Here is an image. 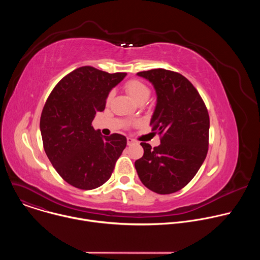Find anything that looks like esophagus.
Returning a JSON list of instances; mask_svg holds the SVG:
<instances>
[{
  "mask_svg": "<svg viewBox=\"0 0 260 260\" xmlns=\"http://www.w3.org/2000/svg\"><path fill=\"white\" fill-rule=\"evenodd\" d=\"M126 140H127V145H128V146H131V145H133V144L136 143V141H135L134 139H132V138H127Z\"/></svg>",
  "mask_w": 260,
  "mask_h": 260,
  "instance_id": "obj_1",
  "label": "esophagus"
}]
</instances>
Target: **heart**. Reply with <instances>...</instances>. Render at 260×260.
<instances>
[{
    "label": "heart",
    "mask_w": 260,
    "mask_h": 260,
    "mask_svg": "<svg viewBox=\"0 0 260 260\" xmlns=\"http://www.w3.org/2000/svg\"><path fill=\"white\" fill-rule=\"evenodd\" d=\"M124 88L127 91V93L138 103L141 100L148 99L150 95V88L148 87L143 81L139 79H131L124 84ZM114 91L111 90L107 96V101H111L113 98Z\"/></svg>",
    "instance_id": "1"
}]
</instances>
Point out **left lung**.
Listing matches in <instances>:
<instances>
[{
	"label": "left lung",
	"mask_w": 260,
	"mask_h": 260,
	"mask_svg": "<svg viewBox=\"0 0 260 260\" xmlns=\"http://www.w3.org/2000/svg\"><path fill=\"white\" fill-rule=\"evenodd\" d=\"M156 90L150 121L160 145L141 143L144 155L135 167L145 186L159 194L179 191L192 180L209 149L210 117L201 94L180 73L153 69L139 72Z\"/></svg>",
	"instance_id": "1"
}]
</instances>
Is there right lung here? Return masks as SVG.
<instances>
[{
    "label": "right lung",
    "mask_w": 260,
    "mask_h": 260,
    "mask_svg": "<svg viewBox=\"0 0 260 260\" xmlns=\"http://www.w3.org/2000/svg\"><path fill=\"white\" fill-rule=\"evenodd\" d=\"M125 76L126 73L80 67L54 86L44 105L40 129L45 153L74 187H100L110 179L126 147L124 136H102L92 126L96 113L105 110L109 91Z\"/></svg>",
    "instance_id": "add662e5"
}]
</instances>
